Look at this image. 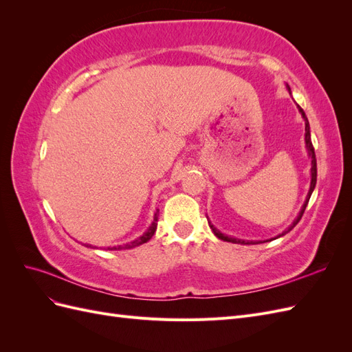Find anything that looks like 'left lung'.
I'll use <instances>...</instances> for the list:
<instances>
[{
	"instance_id": "obj_1",
	"label": "left lung",
	"mask_w": 352,
	"mask_h": 352,
	"mask_svg": "<svg viewBox=\"0 0 352 352\" xmlns=\"http://www.w3.org/2000/svg\"><path fill=\"white\" fill-rule=\"evenodd\" d=\"M286 89L289 91V94H291V88H289V85H286ZM296 107H298V110H300V113H301V116H302V119H304V123H305V148H307L308 157L311 158V182H310V189H308V194H307V198H305L304 204H302V207H301L300 214L296 216V219L292 221V225H291L289 228H287L285 232H282L279 236L272 238L270 241H273V239H278V238L283 236L285 233L291 232V230H292V229L296 226V223L301 220V217H302V214H304L305 207H307V204H308V201H310V197H311V194H313V190H314V188H316V182H317V162H316L314 148H313V144H311V135H310V123H308L307 116H305L304 110L300 107V105H296ZM208 225H210L211 230L214 232V235H216L219 239H221V241H226V242H232V243H241V245H251V243L254 245V243H260V242H269V239H267V241H243V239H238V238H233V236H228V235H225V233H221V232H220L217 228H214V225H211V221H210V220H208Z\"/></svg>"
}]
</instances>
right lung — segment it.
<instances>
[{
    "label": "right lung",
    "mask_w": 352,
    "mask_h": 352,
    "mask_svg": "<svg viewBox=\"0 0 352 352\" xmlns=\"http://www.w3.org/2000/svg\"><path fill=\"white\" fill-rule=\"evenodd\" d=\"M157 212H158V210L155 211V214H154V220H153V223H151V226L146 229V232H144L142 235L140 236V238H136L135 241H132V242H129V243H126L124 247H109L107 250H110V251H114V250H129V248H135V247H140V245H142V243H145V242H148L150 241L151 238H153V235L155 233V230H157Z\"/></svg>",
    "instance_id": "1"
}]
</instances>
